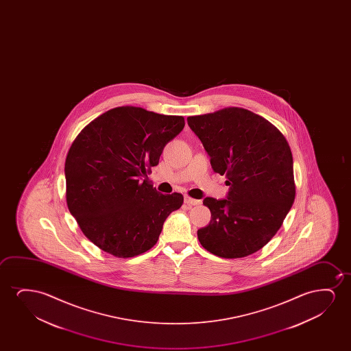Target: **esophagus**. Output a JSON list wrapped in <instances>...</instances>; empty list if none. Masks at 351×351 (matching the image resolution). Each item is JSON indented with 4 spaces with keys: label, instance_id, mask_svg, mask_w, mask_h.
<instances>
[{
    "label": "esophagus",
    "instance_id": "obj_1",
    "mask_svg": "<svg viewBox=\"0 0 351 351\" xmlns=\"http://www.w3.org/2000/svg\"><path fill=\"white\" fill-rule=\"evenodd\" d=\"M200 200H197V199H193V197H184V204H187L188 206L192 207L195 206V205H200Z\"/></svg>",
    "mask_w": 351,
    "mask_h": 351
}]
</instances>
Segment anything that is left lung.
<instances>
[{
    "mask_svg": "<svg viewBox=\"0 0 351 351\" xmlns=\"http://www.w3.org/2000/svg\"><path fill=\"white\" fill-rule=\"evenodd\" d=\"M187 122L213 171L226 175L229 186L224 199H204L211 221L197 239L221 258L253 254L276 235L295 200L288 141L271 122L242 108L191 116Z\"/></svg>",
    "mask_w": 351,
    "mask_h": 351,
    "instance_id": "1",
    "label": "left lung"
}]
</instances>
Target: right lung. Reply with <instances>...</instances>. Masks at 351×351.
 I'll use <instances>...</instances> for the list:
<instances>
[{
  "mask_svg": "<svg viewBox=\"0 0 351 351\" xmlns=\"http://www.w3.org/2000/svg\"><path fill=\"white\" fill-rule=\"evenodd\" d=\"M183 127L182 116L120 106L92 121L74 140L64 164L68 208L101 250L132 258L157 243L183 197L157 192L146 173Z\"/></svg>",
  "mask_w": 351,
  "mask_h": 351,
  "instance_id": "add662e5",
  "label": "right lung"
}]
</instances>
